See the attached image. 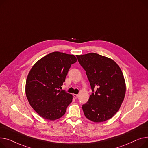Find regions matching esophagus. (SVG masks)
Returning <instances> with one entry per match:
<instances>
[{"instance_id":"esophagus-1","label":"esophagus","mask_w":148,"mask_h":148,"mask_svg":"<svg viewBox=\"0 0 148 148\" xmlns=\"http://www.w3.org/2000/svg\"><path fill=\"white\" fill-rule=\"evenodd\" d=\"M73 97H74L75 99H77V98L78 97V94H73Z\"/></svg>"}]
</instances>
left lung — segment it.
I'll list each match as a JSON object with an SVG mask.
<instances>
[{
	"label": "left lung",
	"mask_w": 148,
	"mask_h": 148,
	"mask_svg": "<svg viewBox=\"0 0 148 148\" xmlns=\"http://www.w3.org/2000/svg\"><path fill=\"white\" fill-rule=\"evenodd\" d=\"M86 72L92 91L82 105L86 118L95 123L107 121L120 108L125 94L123 73L114 60L95 53L76 56Z\"/></svg>",
	"instance_id": "obj_1"
}]
</instances>
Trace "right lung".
I'll return each instance as SVG.
<instances>
[{
	"instance_id": "right-lung-1",
	"label": "right lung",
	"mask_w": 148,
	"mask_h": 148,
	"mask_svg": "<svg viewBox=\"0 0 148 148\" xmlns=\"http://www.w3.org/2000/svg\"><path fill=\"white\" fill-rule=\"evenodd\" d=\"M76 62L74 55L53 52L34 64L27 76L25 94L30 106L43 118L59 119L72 101V95L60 90L71 64Z\"/></svg>"
}]
</instances>
